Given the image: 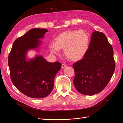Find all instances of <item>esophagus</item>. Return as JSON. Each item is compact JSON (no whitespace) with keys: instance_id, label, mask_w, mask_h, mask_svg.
Returning a JSON list of instances; mask_svg holds the SVG:
<instances>
[{"instance_id":"esophagus-1","label":"esophagus","mask_w":123,"mask_h":123,"mask_svg":"<svg viewBox=\"0 0 123 123\" xmlns=\"http://www.w3.org/2000/svg\"><path fill=\"white\" fill-rule=\"evenodd\" d=\"M67 67V65H65V64H62V68H66Z\"/></svg>"}]
</instances>
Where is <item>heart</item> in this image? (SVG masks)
<instances>
[{
  "mask_svg": "<svg viewBox=\"0 0 123 123\" xmlns=\"http://www.w3.org/2000/svg\"><path fill=\"white\" fill-rule=\"evenodd\" d=\"M90 38L88 33L83 30L68 31L59 34L55 42L49 44L51 53L57 54L60 49H64V53L68 58L73 61L81 59L89 49Z\"/></svg>",
  "mask_w": 123,
  "mask_h": 123,
  "instance_id": "b5f03b06",
  "label": "heart"
}]
</instances>
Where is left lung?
<instances>
[{"mask_svg": "<svg viewBox=\"0 0 123 123\" xmlns=\"http://www.w3.org/2000/svg\"><path fill=\"white\" fill-rule=\"evenodd\" d=\"M73 67L74 85L81 94L93 95L106 87L113 74L115 62L112 47L103 33H92L87 53Z\"/></svg>", "mask_w": 123, "mask_h": 123, "instance_id": "8db88e82", "label": "left lung"}]
</instances>
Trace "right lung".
Segmentation results:
<instances>
[{
  "mask_svg": "<svg viewBox=\"0 0 123 123\" xmlns=\"http://www.w3.org/2000/svg\"><path fill=\"white\" fill-rule=\"evenodd\" d=\"M48 32L46 29L35 28L14 42L8 57V65L12 82L18 90L34 98H45L52 91L56 74L60 70L61 63L47 62L43 56L36 54L27 57L31 50L39 52L42 39Z\"/></svg>",
  "mask_w": 123,
  "mask_h": 123,
  "instance_id": "1",
  "label": "right lung"
}]
</instances>
